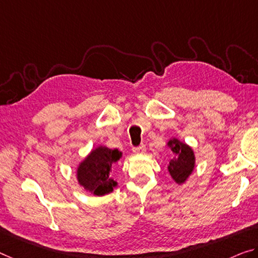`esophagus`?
Masks as SVG:
<instances>
[{
  "instance_id": "34e87169",
  "label": "esophagus",
  "mask_w": 258,
  "mask_h": 258,
  "mask_svg": "<svg viewBox=\"0 0 258 258\" xmlns=\"http://www.w3.org/2000/svg\"><path fill=\"white\" fill-rule=\"evenodd\" d=\"M133 152L136 153V154H143V153H145V152H146V146L142 144V145H140V146H137V148H134V149H133Z\"/></svg>"
}]
</instances>
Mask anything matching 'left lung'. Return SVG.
<instances>
[{
    "instance_id": "obj_1",
    "label": "left lung",
    "mask_w": 258,
    "mask_h": 258,
    "mask_svg": "<svg viewBox=\"0 0 258 258\" xmlns=\"http://www.w3.org/2000/svg\"><path fill=\"white\" fill-rule=\"evenodd\" d=\"M174 157L169 160L167 170L170 177L176 184H183L187 182L196 167V157L192 148L179 138L172 137L166 143Z\"/></svg>"
}]
</instances>
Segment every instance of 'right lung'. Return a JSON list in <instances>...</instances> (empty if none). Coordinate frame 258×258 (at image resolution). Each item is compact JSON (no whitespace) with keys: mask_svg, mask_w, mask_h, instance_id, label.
Returning <instances> with one entry per match:
<instances>
[{"mask_svg":"<svg viewBox=\"0 0 258 258\" xmlns=\"http://www.w3.org/2000/svg\"><path fill=\"white\" fill-rule=\"evenodd\" d=\"M122 158V152L117 149H109L99 145L84 159L79 162L76 169L78 184L94 196L110 194L117 185V182L110 177L114 164Z\"/></svg>","mask_w":258,"mask_h":258,"instance_id":"obj_1","label":"right lung"}]
</instances>
